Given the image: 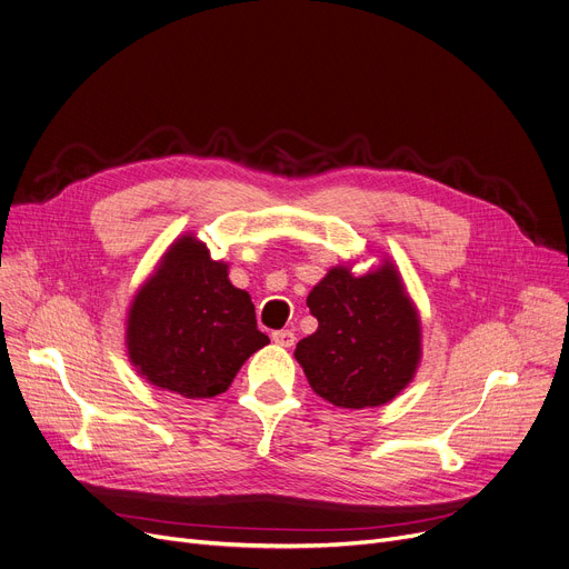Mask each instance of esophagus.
Returning a JSON list of instances; mask_svg holds the SVG:
<instances>
[{"label":"esophagus","instance_id":"esophagus-1","mask_svg":"<svg viewBox=\"0 0 569 569\" xmlns=\"http://www.w3.org/2000/svg\"><path fill=\"white\" fill-rule=\"evenodd\" d=\"M272 341L281 348H292L295 346V335L290 330H279L272 335Z\"/></svg>","mask_w":569,"mask_h":569}]
</instances>
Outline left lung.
<instances>
[{
  "instance_id": "obj_1",
  "label": "left lung",
  "mask_w": 569,
  "mask_h": 569,
  "mask_svg": "<svg viewBox=\"0 0 569 569\" xmlns=\"http://www.w3.org/2000/svg\"><path fill=\"white\" fill-rule=\"evenodd\" d=\"M318 330L295 348L311 390L339 408L397 399L422 362V320L399 267L382 258L367 274L337 264L309 292Z\"/></svg>"
}]
</instances>
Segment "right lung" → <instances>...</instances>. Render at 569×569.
Segmentation results:
<instances>
[{
  "instance_id": "1",
  "label": "right lung",
  "mask_w": 569,
  "mask_h": 569,
  "mask_svg": "<svg viewBox=\"0 0 569 569\" xmlns=\"http://www.w3.org/2000/svg\"><path fill=\"white\" fill-rule=\"evenodd\" d=\"M269 339L256 325L251 295L228 279L193 232L179 234L127 311L129 362L149 385L184 399L226 392Z\"/></svg>"
}]
</instances>
